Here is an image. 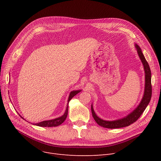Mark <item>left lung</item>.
Returning a JSON list of instances; mask_svg holds the SVG:
<instances>
[{
	"label": "left lung",
	"instance_id": "left-lung-1",
	"mask_svg": "<svg viewBox=\"0 0 161 161\" xmlns=\"http://www.w3.org/2000/svg\"><path fill=\"white\" fill-rule=\"evenodd\" d=\"M135 48L137 50L138 57L141 60V62L143 66V70L145 72V87L144 92H143V97L140 101V104L135 108L134 110L128 114L126 116L114 121H106L101 119L94 111L92 104H91V112L95 121L98 125L108 129H118L125 126H129L132 124L140 117L142 113L144 112L147 105L149 104L152 95V87H151V73L149 66L146 61V59L143 55L141 48L136 44H134Z\"/></svg>",
	"mask_w": 161,
	"mask_h": 161
}]
</instances>
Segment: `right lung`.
Returning a JSON list of instances; mask_svg holds the SVG:
<instances>
[{"label": "right lung", "mask_w": 161, "mask_h": 161, "mask_svg": "<svg viewBox=\"0 0 161 161\" xmlns=\"http://www.w3.org/2000/svg\"><path fill=\"white\" fill-rule=\"evenodd\" d=\"M81 90H74V91H72L70 92V93L69 94V99H68V103H67V105H66V110L64 114L59 117L55 118V119H51V120H47V121H43L40 123H35L33 125H36V126H44V127H52V126H57L61 125L66 119V118L67 117L68 115V110H69V103L70 102V100L72 99V98H73L75 95H77L78 93H79L80 92H81ZM20 117L21 118H23V117H21L20 115ZM24 119V118H23Z\"/></svg>", "instance_id": "add662e5"}]
</instances>
